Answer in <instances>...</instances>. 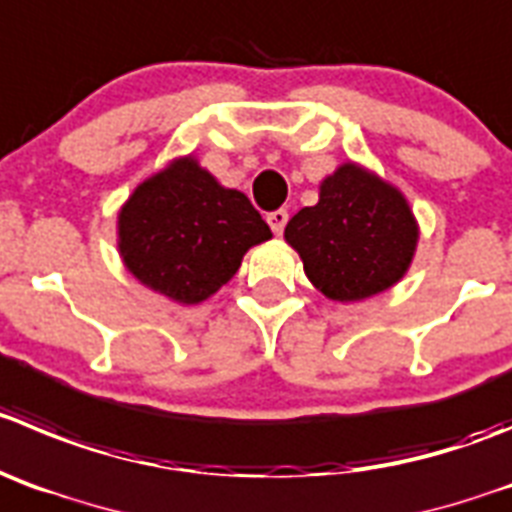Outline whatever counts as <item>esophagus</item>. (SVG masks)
<instances>
[{"mask_svg": "<svg viewBox=\"0 0 512 512\" xmlns=\"http://www.w3.org/2000/svg\"><path fill=\"white\" fill-rule=\"evenodd\" d=\"M267 224H270V229L275 234H283L285 224H288V212L285 209H275V212L267 214Z\"/></svg>", "mask_w": 512, "mask_h": 512, "instance_id": "obj_1", "label": "esophagus"}]
</instances>
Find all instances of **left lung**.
Here are the masks:
<instances>
[{"mask_svg":"<svg viewBox=\"0 0 512 512\" xmlns=\"http://www.w3.org/2000/svg\"><path fill=\"white\" fill-rule=\"evenodd\" d=\"M315 290L356 303L394 288L417 252L419 224L407 197L376 171L343 161L318 186V204L285 227Z\"/></svg>","mask_w":512,"mask_h":512,"instance_id":"1","label":"left lung"}]
</instances>
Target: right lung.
Listing matches in <instances>:
<instances>
[{
    "mask_svg": "<svg viewBox=\"0 0 512 512\" xmlns=\"http://www.w3.org/2000/svg\"><path fill=\"white\" fill-rule=\"evenodd\" d=\"M116 232L133 278L181 305L212 298L247 250L272 237L250 199L219 184L194 154L143 179L118 209Z\"/></svg>",
    "mask_w": 512,
    "mask_h": 512,
    "instance_id": "1",
    "label": "right lung"
}]
</instances>
